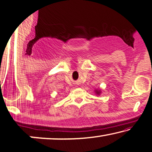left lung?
Masks as SVG:
<instances>
[{
  "label": "left lung",
  "instance_id": "8db88e82",
  "mask_svg": "<svg viewBox=\"0 0 152 152\" xmlns=\"http://www.w3.org/2000/svg\"><path fill=\"white\" fill-rule=\"evenodd\" d=\"M94 91H95V93H96V95H100V94H101V90H100V89H95L94 90Z\"/></svg>",
  "mask_w": 152,
  "mask_h": 152
}]
</instances>
